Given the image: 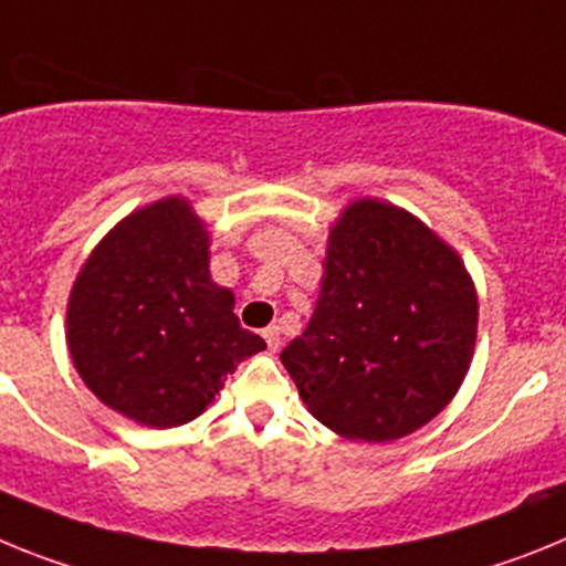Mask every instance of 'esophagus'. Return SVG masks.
Wrapping results in <instances>:
<instances>
[{"label":"esophagus","instance_id":"esophagus-1","mask_svg":"<svg viewBox=\"0 0 566 566\" xmlns=\"http://www.w3.org/2000/svg\"><path fill=\"white\" fill-rule=\"evenodd\" d=\"M262 336H264V342H268V350L276 353L279 344H282V342H279V327H276V324H270V327H264Z\"/></svg>","mask_w":566,"mask_h":566}]
</instances>
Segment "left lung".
<instances>
[{"instance_id": "obj_1", "label": "left lung", "mask_w": 566, "mask_h": 566, "mask_svg": "<svg viewBox=\"0 0 566 566\" xmlns=\"http://www.w3.org/2000/svg\"><path fill=\"white\" fill-rule=\"evenodd\" d=\"M475 331L479 296L459 253L407 210L358 199L331 228L316 311L282 365L313 419L385 444L450 405Z\"/></svg>"}]
</instances>
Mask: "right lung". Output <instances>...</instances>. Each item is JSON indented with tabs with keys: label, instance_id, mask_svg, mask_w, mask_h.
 Returning <instances> with one entry per match:
<instances>
[{
	"label": "right lung",
	"instance_id": "right-lung-1",
	"mask_svg": "<svg viewBox=\"0 0 566 566\" xmlns=\"http://www.w3.org/2000/svg\"><path fill=\"white\" fill-rule=\"evenodd\" d=\"M208 248L190 201L167 196L122 219L73 282V365L102 405L145 427L193 421L235 365L268 347L210 279Z\"/></svg>",
	"mask_w": 566,
	"mask_h": 566
}]
</instances>
